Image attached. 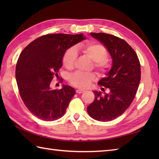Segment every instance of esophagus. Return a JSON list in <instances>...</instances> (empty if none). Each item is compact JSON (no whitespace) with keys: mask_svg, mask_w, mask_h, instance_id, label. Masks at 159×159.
Masks as SVG:
<instances>
[{"mask_svg":"<svg viewBox=\"0 0 159 159\" xmlns=\"http://www.w3.org/2000/svg\"><path fill=\"white\" fill-rule=\"evenodd\" d=\"M83 92H85V90H83V89H77L76 90L77 93H82Z\"/></svg>","mask_w":159,"mask_h":159,"instance_id":"obj_1","label":"esophagus"}]
</instances>
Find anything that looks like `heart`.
<instances>
[{
    "mask_svg": "<svg viewBox=\"0 0 159 159\" xmlns=\"http://www.w3.org/2000/svg\"><path fill=\"white\" fill-rule=\"evenodd\" d=\"M77 50H80L94 61V67L99 71L106 70L109 66L107 59L108 55L105 47L100 43H89L85 45H79L75 49L71 48L67 49L63 54L62 58L63 65L67 69H72L77 57ZM95 74L92 72L83 73L75 72L70 74L68 80L72 85L79 88L85 89L88 87L95 79Z\"/></svg>",
    "mask_w": 159,
    "mask_h": 159,
    "instance_id": "heart-1",
    "label": "heart"
}]
</instances>
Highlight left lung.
Listing matches in <instances>:
<instances>
[{
	"mask_svg": "<svg viewBox=\"0 0 159 159\" xmlns=\"http://www.w3.org/2000/svg\"><path fill=\"white\" fill-rule=\"evenodd\" d=\"M106 47L112 58V67L98 85L109 88L110 93L93 91L95 100L87 107L93 119L109 121L120 116L133 102L141 80V66L136 52L124 39L104 33H91Z\"/></svg>",
	"mask_w": 159,
	"mask_h": 159,
	"instance_id": "1",
	"label": "left lung"
}]
</instances>
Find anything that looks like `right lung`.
Wrapping results in <instances>:
<instances>
[{
	"label": "right lung",
	"mask_w": 159,
	"mask_h": 159,
	"mask_svg": "<svg viewBox=\"0 0 159 159\" xmlns=\"http://www.w3.org/2000/svg\"><path fill=\"white\" fill-rule=\"evenodd\" d=\"M85 39L83 33L47 34L30 43L20 53L16 67L20 95L26 108L39 119L54 121L65 114L75 89L65 85L61 89H52L50 83L58 76L63 54Z\"/></svg>",
	"instance_id": "right-lung-1"
}]
</instances>
